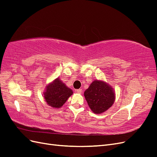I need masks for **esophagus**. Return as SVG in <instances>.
<instances>
[{
    "instance_id": "obj_1",
    "label": "esophagus",
    "mask_w": 157,
    "mask_h": 157,
    "mask_svg": "<svg viewBox=\"0 0 157 157\" xmlns=\"http://www.w3.org/2000/svg\"><path fill=\"white\" fill-rule=\"evenodd\" d=\"M76 92H77L78 94H81L82 92V89H77V90H76Z\"/></svg>"
}]
</instances>
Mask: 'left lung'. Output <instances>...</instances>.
<instances>
[{
	"mask_svg": "<svg viewBox=\"0 0 157 157\" xmlns=\"http://www.w3.org/2000/svg\"><path fill=\"white\" fill-rule=\"evenodd\" d=\"M84 94L88 106L96 114L106 111L115 100V94L113 88L101 80H94Z\"/></svg>",
	"mask_w": 157,
	"mask_h": 157,
	"instance_id": "left-lung-1",
	"label": "left lung"
}]
</instances>
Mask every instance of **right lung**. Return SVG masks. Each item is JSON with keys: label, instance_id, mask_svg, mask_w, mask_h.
<instances>
[{"label": "right lung", "instance_id": "obj_1", "mask_svg": "<svg viewBox=\"0 0 157 157\" xmlns=\"http://www.w3.org/2000/svg\"><path fill=\"white\" fill-rule=\"evenodd\" d=\"M72 90L66 86L58 78L46 87L44 98L48 105L53 108H60L73 95Z\"/></svg>", "mask_w": 157, "mask_h": 157}]
</instances>
